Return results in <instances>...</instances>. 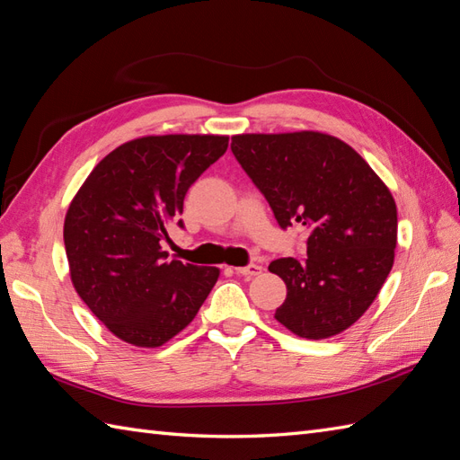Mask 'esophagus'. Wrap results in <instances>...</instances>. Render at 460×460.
Here are the masks:
<instances>
[{
    "mask_svg": "<svg viewBox=\"0 0 460 460\" xmlns=\"http://www.w3.org/2000/svg\"><path fill=\"white\" fill-rule=\"evenodd\" d=\"M234 272H237L239 276H247V279H251V276H259L262 272V266H259V264L239 266V269H234Z\"/></svg>",
    "mask_w": 460,
    "mask_h": 460,
    "instance_id": "34e87169",
    "label": "esophagus"
}]
</instances>
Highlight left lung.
Wrapping results in <instances>:
<instances>
[{
  "label": "left lung",
  "instance_id": "obj_1",
  "mask_svg": "<svg viewBox=\"0 0 460 460\" xmlns=\"http://www.w3.org/2000/svg\"><path fill=\"white\" fill-rule=\"evenodd\" d=\"M231 151L279 226L309 231L305 261L269 266L288 288L274 317L305 339L345 331L392 270L398 211L390 190L355 148L323 133L234 135Z\"/></svg>",
  "mask_w": 460,
  "mask_h": 460
}]
</instances>
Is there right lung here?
Instances as JSON below:
<instances>
[{
    "mask_svg": "<svg viewBox=\"0 0 460 460\" xmlns=\"http://www.w3.org/2000/svg\"><path fill=\"white\" fill-rule=\"evenodd\" d=\"M229 137L160 135L117 146L85 178L64 219L70 279L115 337L160 347L190 325L219 279L216 266L166 262L160 243L188 188L226 155Z\"/></svg>",
    "mask_w": 460,
    "mask_h": 460,
    "instance_id": "right-lung-1",
    "label": "right lung"
}]
</instances>
